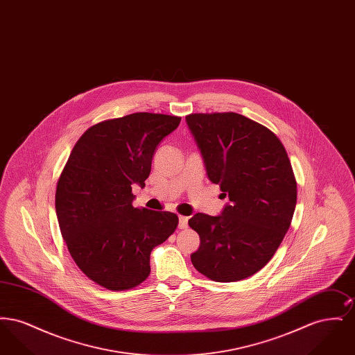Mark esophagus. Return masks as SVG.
Instances as JSON below:
<instances>
[{
  "instance_id": "1",
  "label": "esophagus",
  "mask_w": 355,
  "mask_h": 355,
  "mask_svg": "<svg viewBox=\"0 0 355 355\" xmlns=\"http://www.w3.org/2000/svg\"><path fill=\"white\" fill-rule=\"evenodd\" d=\"M187 220L189 218L185 216H180V223H178V227L180 229H186L187 227Z\"/></svg>"
}]
</instances>
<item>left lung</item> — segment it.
Wrapping results in <instances>:
<instances>
[{
    "label": "left lung",
    "instance_id": "obj_1",
    "mask_svg": "<svg viewBox=\"0 0 355 355\" xmlns=\"http://www.w3.org/2000/svg\"><path fill=\"white\" fill-rule=\"evenodd\" d=\"M187 126L202 154L209 180L230 203L222 216L189 220L201 245L194 268L216 282H236L261 270L293 220L297 182L279 138L238 113H196Z\"/></svg>",
    "mask_w": 355,
    "mask_h": 355
}]
</instances>
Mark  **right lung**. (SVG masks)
<instances>
[{
	"label": "right lung",
	"mask_w": 355,
	"mask_h": 355,
	"mask_svg": "<svg viewBox=\"0 0 355 355\" xmlns=\"http://www.w3.org/2000/svg\"><path fill=\"white\" fill-rule=\"evenodd\" d=\"M181 117L133 113L89 128L69 155L55 190V213L76 265L107 290H129L150 274V253L177 229L170 211L137 209L157 145Z\"/></svg>",
	"instance_id": "1"
}]
</instances>
